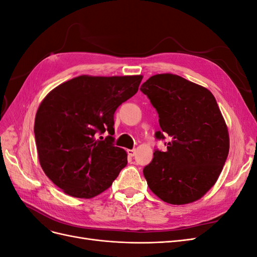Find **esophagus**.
<instances>
[{
	"instance_id": "1",
	"label": "esophagus",
	"mask_w": 257,
	"mask_h": 257,
	"mask_svg": "<svg viewBox=\"0 0 257 257\" xmlns=\"http://www.w3.org/2000/svg\"><path fill=\"white\" fill-rule=\"evenodd\" d=\"M135 153H136V150H135V149H132V150L128 149V150H127V155H128V157H131V158L134 157Z\"/></svg>"
}]
</instances>
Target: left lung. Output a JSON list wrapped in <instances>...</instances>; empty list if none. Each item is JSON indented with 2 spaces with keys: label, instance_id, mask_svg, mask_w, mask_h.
Instances as JSON below:
<instances>
[{
  "label": "left lung",
  "instance_id": "8db88e82",
  "mask_svg": "<svg viewBox=\"0 0 257 257\" xmlns=\"http://www.w3.org/2000/svg\"><path fill=\"white\" fill-rule=\"evenodd\" d=\"M142 92L159 113L158 139L170 138L144 168L149 189L165 203L198 200L219 178L229 151L227 125L208 89L174 74H158Z\"/></svg>",
  "mask_w": 257,
  "mask_h": 257
}]
</instances>
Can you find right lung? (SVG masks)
Wrapping results in <instances>:
<instances>
[{
  "instance_id": "1",
  "label": "right lung",
  "mask_w": 257,
  "mask_h": 257,
  "mask_svg": "<svg viewBox=\"0 0 257 257\" xmlns=\"http://www.w3.org/2000/svg\"><path fill=\"white\" fill-rule=\"evenodd\" d=\"M142 79V75H81L43 99L34 123L38 160L46 176L67 195L94 197L126 166V152L113 146V114L138 91ZM106 130L110 136L97 140L96 133Z\"/></svg>"
}]
</instances>
